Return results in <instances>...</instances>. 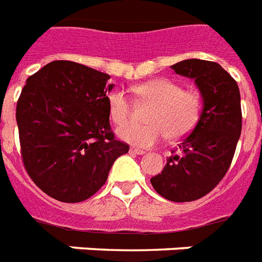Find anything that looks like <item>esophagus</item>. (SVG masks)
<instances>
[{"label":"esophagus","instance_id":"34e87169","mask_svg":"<svg viewBox=\"0 0 262 262\" xmlns=\"http://www.w3.org/2000/svg\"><path fill=\"white\" fill-rule=\"evenodd\" d=\"M132 154H135V155H144L145 151L144 149H139V148H130Z\"/></svg>","mask_w":262,"mask_h":262}]
</instances>
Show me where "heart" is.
Wrapping results in <instances>:
<instances>
[{
    "mask_svg": "<svg viewBox=\"0 0 262 262\" xmlns=\"http://www.w3.org/2000/svg\"><path fill=\"white\" fill-rule=\"evenodd\" d=\"M135 94L152 103L147 113V125L129 123L119 127L121 140L140 148H149L166 139L175 141L190 135L201 117L203 99L197 91L183 90L174 80L156 79L133 88ZM111 122L123 125L130 117V102L122 90H114L107 96Z\"/></svg>",
    "mask_w": 262,
    "mask_h": 262,
    "instance_id": "b5f03b06",
    "label": "heart"
}]
</instances>
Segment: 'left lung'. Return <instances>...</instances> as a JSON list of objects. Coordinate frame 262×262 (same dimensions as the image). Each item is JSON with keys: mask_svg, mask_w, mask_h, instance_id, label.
Listing matches in <instances>:
<instances>
[{"mask_svg": "<svg viewBox=\"0 0 262 262\" xmlns=\"http://www.w3.org/2000/svg\"><path fill=\"white\" fill-rule=\"evenodd\" d=\"M171 69L194 80L203 110L194 130L179 144L181 154L170 156L151 183L164 199L186 203L208 194L230 168L242 130L241 94L230 73L212 61L185 59Z\"/></svg>", "mask_w": 262, "mask_h": 262, "instance_id": "1", "label": "left lung"}]
</instances>
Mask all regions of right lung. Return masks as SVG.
Wrapping results in <instances>:
<instances>
[{
  "label": "right lung",
  "instance_id": "obj_1",
  "mask_svg": "<svg viewBox=\"0 0 262 262\" xmlns=\"http://www.w3.org/2000/svg\"><path fill=\"white\" fill-rule=\"evenodd\" d=\"M110 76L53 61L30 76L16 107L23 164L35 185L62 203H80L106 183L129 145L110 126Z\"/></svg>",
  "mask_w": 262,
  "mask_h": 262
}]
</instances>
